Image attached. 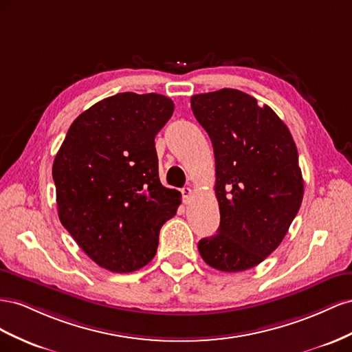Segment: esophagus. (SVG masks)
I'll use <instances>...</instances> for the list:
<instances>
[{
    "instance_id": "obj_1",
    "label": "esophagus",
    "mask_w": 352,
    "mask_h": 352,
    "mask_svg": "<svg viewBox=\"0 0 352 352\" xmlns=\"http://www.w3.org/2000/svg\"><path fill=\"white\" fill-rule=\"evenodd\" d=\"M182 193H183V200H184V204H188V202H190V199H192V196H193V190L190 188V187H184V188L182 190Z\"/></svg>"
}]
</instances>
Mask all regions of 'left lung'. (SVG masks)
<instances>
[{
	"label": "left lung",
	"mask_w": 352,
	"mask_h": 352,
	"mask_svg": "<svg viewBox=\"0 0 352 352\" xmlns=\"http://www.w3.org/2000/svg\"><path fill=\"white\" fill-rule=\"evenodd\" d=\"M215 155L217 234L197 243L226 273L258 265L282 243L304 197L292 134L274 110L233 88L190 98Z\"/></svg>",
	"instance_id": "obj_1"
}]
</instances>
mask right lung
Instances as JSON below:
<instances>
[{
    "label": "right lung",
    "instance_id": "obj_1",
    "mask_svg": "<svg viewBox=\"0 0 352 352\" xmlns=\"http://www.w3.org/2000/svg\"><path fill=\"white\" fill-rule=\"evenodd\" d=\"M173 112V100L156 93L107 97L74 120L54 157L60 223L113 273L153 259L160 227L182 204V193L160 184L155 148Z\"/></svg>",
    "mask_w": 352,
    "mask_h": 352
}]
</instances>
